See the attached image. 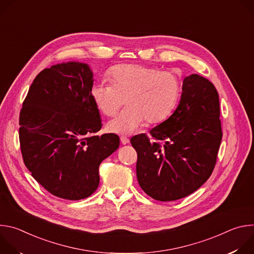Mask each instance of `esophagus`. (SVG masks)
<instances>
[{"instance_id":"34e87169","label":"esophagus","mask_w":254,"mask_h":254,"mask_svg":"<svg viewBox=\"0 0 254 254\" xmlns=\"http://www.w3.org/2000/svg\"><path fill=\"white\" fill-rule=\"evenodd\" d=\"M121 141H122L123 144H127V143L129 142V139H128V137H127V136H125V135H122V136H121Z\"/></svg>"}]
</instances>
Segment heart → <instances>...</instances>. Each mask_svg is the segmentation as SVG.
I'll return each mask as SVG.
<instances>
[{"mask_svg":"<svg viewBox=\"0 0 254 254\" xmlns=\"http://www.w3.org/2000/svg\"><path fill=\"white\" fill-rule=\"evenodd\" d=\"M108 78L111 83L93 84L90 96L106 117H114L125 102L128 104L107 125L108 130L119 134L134 132L144 120L150 125L164 121L174 110L181 91L180 80L174 73L147 65H118Z\"/></svg>","mask_w":254,"mask_h":254,"instance_id":"b5f03b06","label":"heart"}]
</instances>
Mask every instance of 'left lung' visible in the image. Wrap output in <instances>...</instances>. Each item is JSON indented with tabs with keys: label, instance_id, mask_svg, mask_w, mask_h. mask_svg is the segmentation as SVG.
<instances>
[{
	"label": "left lung",
	"instance_id": "obj_1",
	"mask_svg": "<svg viewBox=\"0 0 254 254\" xmlns=\"http://www.w3.org/2000/svg\"><path fill=\"white\" fill-rule=\"evenodd\" d=\"M174 114L130 138L137 154L136 178L143 192L174 201L198 190L211 176L222 139L219 95L208 79L185 77Z\"/></svg>",
	"mask_w": 254,
	"mask_h": 254
}]
</instances>
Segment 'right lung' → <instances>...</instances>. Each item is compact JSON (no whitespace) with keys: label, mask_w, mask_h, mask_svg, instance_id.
<instances>
[{"label":"right lung","mask_w":254,"mask_h":254,"mask_svg":"<svg viewBox=\"0 0 254 254\" xmlns=\"http://www.w3.org/2000/svg\"><path fill=\"white\" fill-rule=\"evenodd\" d=\"M87 64L45 68L33 80L19 117L23 161L52 195L80 200L98 187L100 163L120 147L116 133L94 135L102 124L91 96Z\"/></svg>","instance_id":"right-lung-1"}]
</instances>
